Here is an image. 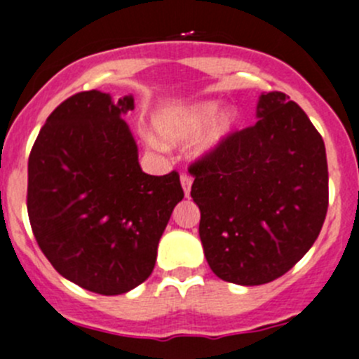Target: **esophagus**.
I'll list each match as a JSON object with an SVG mask.
<instances>
[{
    "instance_id": "esophagus-1",
    "label": "esophagus",
    "mask_w": 359,
    "mask_h": 359,
    "mask_svg": "<svg viewBox=\"0 0 359 359\" xmlns=\"http://www.w3.org/2000/svg\"><path fill=\"white\" fill-rule=\"evenodd\" d=\"M180 184H182V189H184V194H186V198H189L191 186H193V179L184 173V175H180Z\"/></svg>"
}]
</instances>
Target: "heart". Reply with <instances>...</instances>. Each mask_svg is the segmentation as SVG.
<instances>
[{"label": "heart", "mask_w": 359, "mask_h": 359, "mask_svg": "<svg viewBox=\"0 0 359 359\" xmlns=\"http://www.w3.org/2000/svg\"><path fill=\"white\" fill-rule=\"evenodd\" d=\"M219 109H221L219 102L205 100V102L191 103L182 109L165 110L152 119V128H154L156 135L161 138V142L168 145H177L193 140L208 126V130L205 131L196 145L198 154H208V152L215 151L219 145L224 144L238 126L236 109L226 107L221 113L218 112ZM147 140L152 147H161L156 138L149 137Z\"/></svg>", "instance_id": "b5f03b06"}]
</instances>
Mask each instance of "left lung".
Returning a JSON list of instances; mask_svg holds the SVG:
<instances>
[{
	"mask_svg": "<svg viewBox=\"0 0 359 359\" xmlns=\"http://www.w3.org/2000/svg\"><path fill=\"white\" fill-rule=\"evenodd\" d=\"M257 123L193 163L200 238L219 279L272 283L305 256L328 210L321 135L290 96H259Z\"/></svg>",
	"mask_w": 359,
	"mask_h": 359,
	"instance_id": "1",
	"label": "left lung"
}]
</instances>
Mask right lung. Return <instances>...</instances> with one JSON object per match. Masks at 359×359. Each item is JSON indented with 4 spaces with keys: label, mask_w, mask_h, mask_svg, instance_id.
I'll return each instance as SVG.
<instances>
[{
    "label": "right lung",
    "mask_w": 359,
    "mask_h": 359,
    "mask_svg": "<svg viewBox=\"0 0 359 359\" xmlns=\"http://www.w3.org/2000/svg\"><path fill=\"white\" fill-rule=\"evenodd\" d=\"M133 109L131 95H73L45 121L27 161V214L41 252L65 279L105 297L151 276L184 198L177 172H142L123 119Z\"/></svg>",
    "instance_id": "1"
}]
</instances>
